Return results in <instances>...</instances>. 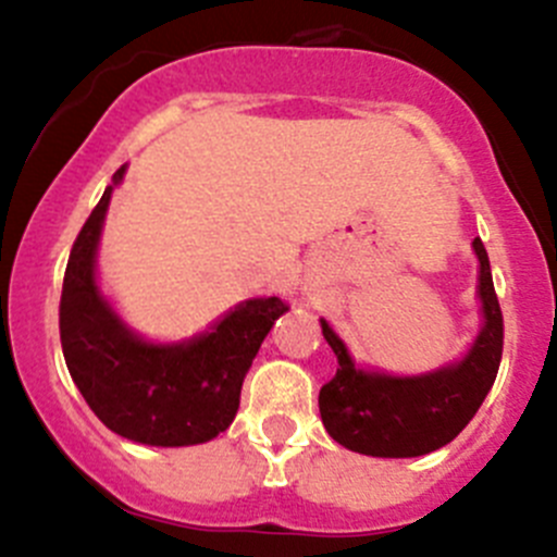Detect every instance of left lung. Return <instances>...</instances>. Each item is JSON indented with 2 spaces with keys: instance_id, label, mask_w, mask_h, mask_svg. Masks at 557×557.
Segmentation results:
<instances>
[{
  "instance_id": "obj_1",
  "label": "left lung",
  "mask_w": 557,
  "mask_h": 557,
  "mask_svg": "<svg viewBox=\"0 0 557 557\" xmlns=\"http://www.w3.org/2000/svg\"><path fill=\"white\" fill-rule=\"evenodd\" d=\"M479 261V332L466 354L419 375L361 367L332 323L321 332L337 356V375L318 394L321 422L339 446L367 457H422L451 444L476 416L493 388L504 354V315L482 239H473Z\"/></svg>"
}]
</instances>
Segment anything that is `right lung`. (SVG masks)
Masks as SVG:
<instances>
[{
	"label": "right lung",
	"mask_w": 557,
	"mask_h": 557,
	"mask_svg": "<svg viewBox=\"0 0 557 557\" xmlns=\"http://www.w3.org/2000/svg\"><path fill=\"white\" fill-rule=\"evenodd\" d=\"M127 165L113 174L70 250L59 305L64 361L86 405L111 433L147 446H196L218 438L239 410L242 381L288 307L256 296L203 332L154 343L135 332L97 277L102 225Z\"/></svg>",
	"instance_id": "1"
}]
</instances>
